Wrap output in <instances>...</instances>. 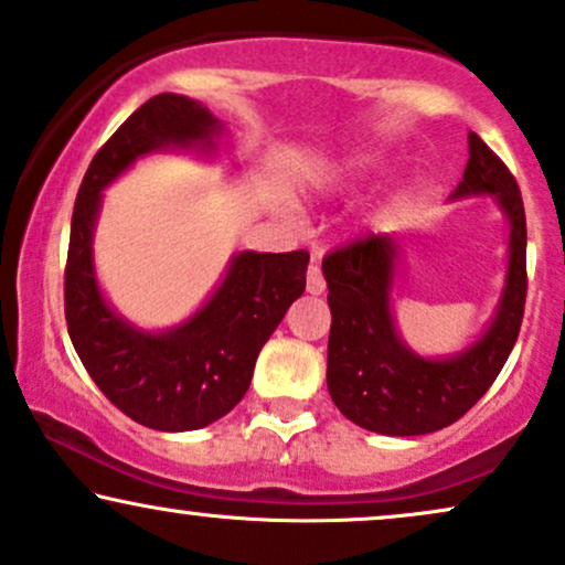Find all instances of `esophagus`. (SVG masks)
<instances>
[{"label":"esophagus","instance_id":"esophagus-1","mask_svg":"<svg viewBox=\"0 0 565 565\" xmlns=\"http://www.w3.org/2000/svg\"><path fill=\"white\" fill-rule=\"evenodd\" d=\"M308 291H310V295H323V291H326L323 270L316 260H312L310 268H308Z\"/></svg>","mask_w":565,"mask_h":565}]
</instances>
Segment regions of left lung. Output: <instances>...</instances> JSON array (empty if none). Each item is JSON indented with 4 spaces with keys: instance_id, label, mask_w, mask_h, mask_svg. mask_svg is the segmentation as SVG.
<instances>
[{
    "instance_id": "1",
    "label": "left lung",
    "mask_w": 565,
    "mask_h": 565,
    "mask_svg": "<svg viewBox=\"0 0 565 565\" xmlns=\"http://www.w3.org/2000/svg\"><path fill=\"white\" fill-rule=\"evenodd\" d=\"M463 181L455 196L494 194L511 217V265L498 318L463 355L424 360L397 339L390 289L397 242L365 234L323 257L329 284V369L326 382L352 424L390 437L439 431L484 397L519 339L526 305V213L521 189L498 154L468 134Z\"/></svg>"
}]
</instances>
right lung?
<instances>
[{
    "mask_svg": "<svg viewBox=\"0 0 565 565\" xmlns=\"http://www.w3.org/2000/svg\"><path fill=\"white\" fill-rule=\"evenodd\" d=\"M207 107L158 94L147 99L94 154L73 207L65 263V321L81 363L110 403L136 424L192 431L213 424L244 397L255 360L305 291L310 255L242 253L226 281L189 323L168 334L136 331L102 300L92 268V228L102 189L139 154L166 145H213Z\"/></svg>",
    "mask_w": 565,
    "mask_h": 565,
    "instance_id": "1",
    "label": "right lung"
}]
</instances>
